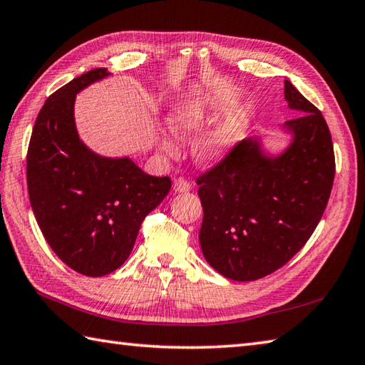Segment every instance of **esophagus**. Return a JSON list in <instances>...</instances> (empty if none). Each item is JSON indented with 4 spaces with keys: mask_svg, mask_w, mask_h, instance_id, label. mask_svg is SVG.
I'll return each instance as SVG.
<instances>
[{
    "mask_svg": "<svg viewBox=\"0 0 365 365\" xmlns=\"http://www.w3.org/2000/svg\"><path fill=\"white\" fill-rule=\"evenodd\" d=\"M190 188H191V185L187 180H185L183 177L175 178V182L173 185V190L175 192H187V191H190Z\"/></svg>",
    "mask_w": 365,
    "mask_h": 365,
    "instance_id": "esophagus-1",
    "label": "esophagus"
}]
</instances>
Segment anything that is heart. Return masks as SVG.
I'll return each mask as SVG.
<instances>
[{
  "mask_svg": "<svg viewBox=\"0 0 365 365\" xmlns=\"http://www.w3.org/2000/svg\"><path fill=\"white\" fill-rule=\"evenodd\" d=\"M209 118V106L202 101H185L177 104L169 115V125L178 138L191 139L202 128ZM240 133L231 123L220 125L204 134L201 140L196 144V156L202 163H217L226 158L231 150L237 145ZM160 148L169 156H174L178 152L177 142L173 134L164 133L160 138Z\"/></svg>",
  "mask_w": 365,
  "mask_h": 365,
  "instance_id": "obj_1",
  "label": "heart"
}]
</instances>
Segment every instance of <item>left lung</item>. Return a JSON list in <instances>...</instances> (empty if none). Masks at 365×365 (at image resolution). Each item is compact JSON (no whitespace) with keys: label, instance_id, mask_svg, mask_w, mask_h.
<instances>
[{"label":"left lung","instance_id":"8db88e82","mask_svg":"<svg viewBox=\"0 0 365 365\" xmlns=\"http://www.w3.org/2000/svg\"><path fill=\"white\" fill-rule=\"evenodd\" d=\"M283 93L289 109L301 112L282 125L288 144L272 152L261 135L247 138L197 178L202 255L235 282L284 266L310 239L331 196L335 160L323 113L289 81Z\"/></svg>","mask_w":365,"mask_h":365}]
</instances>
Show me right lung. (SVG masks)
Returning a JSON list of instances; mask_svg holds the SVG:
<instances>
[{
	"mask_svg": "<svg viewBox=\"0 0 365 365\" xmlns=\"http://www.w3.org/2000/svg\"><path fill=\"white\" fill-rule=\"evenodd\" d=\"M112 76L91 69L42 106L26 156L31 209L55 255L76 272L103 277L131 255L142 221L170 190L169 177L145 174L130 156H104L85 144L76 96Z\"/></svg>",
	"mask_w": 365,
	"mask_h": 365,
	"instance_id": "1",
	"label": "right lung"
}]
</instances>
